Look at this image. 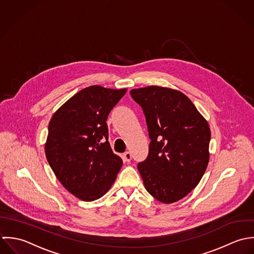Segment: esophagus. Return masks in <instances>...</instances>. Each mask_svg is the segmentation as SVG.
Wrapping results in <instances>:
<instances>
[{"instance_id": "34e87169", "label": "esophagus", "mask_w": 254, "mask_h": 254, "mask_svg": "<svg viewBox=\"0 0 254 254\" xmlns=\"http://www.w3.org/2000/svg\"><path fill=\"white\" fill-rule=\"evenodd\" d=\"M124 160H125L126 162H130V160H131V154L129 152L124 153Z\"/></svg>"}]
</instances>
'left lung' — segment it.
Returning <instances> with one entry per match:
<instances>
[{
  "label": "left lung",
  "instance_id": "obj_1",
  "mask_svg": "<svg viewBox=\"0 0 254 254\" xmlns=\"http://www.w3.org/2000/svg\"><path fill=\"white\" fill-rule=\"evenodd\" d=\"M146 118L149 153L137 168L146 190L160 202L179 201L200 182L209 162L207 121L183 92L162 86L130 90Z\"/></svg>",
  "mask_w": 254,
  "mask_h": 254
}]
</instances>
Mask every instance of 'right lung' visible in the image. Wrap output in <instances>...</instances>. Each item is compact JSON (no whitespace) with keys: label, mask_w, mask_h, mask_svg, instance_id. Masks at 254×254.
<instances>
[{"label":"right lung","mask_w":254,"mask_h":254,"mask_svg":"<svg viewBox=\"0 0 254 254\" xmlns=\"http://www.w3.org/2000/svg\"><path fill=\"white\" fill-rule=\"evenodd\" d=\"M127 88L86 87L52 116L45 143L48 163L64 188L83 201L102 197L123 166L108 141L107 118Z\"/></svg>","instance_id":"obj_1"}]
</instances>
